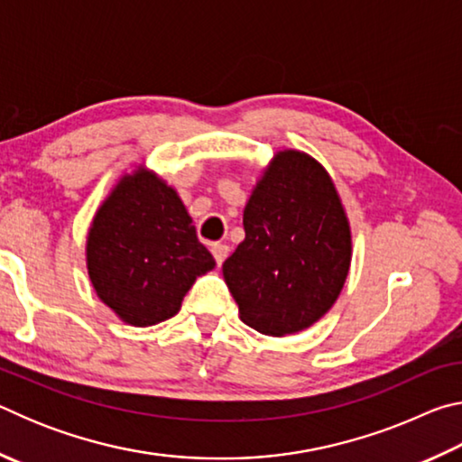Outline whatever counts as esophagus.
<instances>
[{
  "label": "esophagus",
  "mask_w": 462,
  "mask_h": 462,
  "mask_svg": "<svg viewBox=\"0 0 462 462\" xmlns=\"http://www.w3.org/2000/svg\"><path fill=\"white\" fill-rule=\"evenodd\" d=\"M228 253H230L228 245H222V242H216V245H212V254H214V259L217 263V267H220V264L226 261Z\"/></svg>",
  "instance_id": "obj_1"
}]
</instances>
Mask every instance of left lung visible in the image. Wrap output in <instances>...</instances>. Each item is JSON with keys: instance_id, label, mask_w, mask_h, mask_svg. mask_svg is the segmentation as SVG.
<instances>
[{"instance_id": "1", "label": "left lung", "mask_w": 462, "mask_h": 462, "mask_svg": "<svg viewBox=\"0 0 462 462\" xmlns=\"http://www.w3.org/2000/svg\"><path fill=\"white\" fill-rule=\"evenodd\" d=\"M246 236L224 261L240 319L285 336L332 308L350 267V228L330 175L311 156H275L245 208Z\"/></svg>"}]
</instances>
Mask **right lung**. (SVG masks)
<instances>
[{
  "mask_svg": "<svg viewBox=\"0 0 462 462\" xmlns=\"http://www.w3.org/2000/svg\"><path fill=\"white\" fill-rule=\"evenodd\" d=\"M214 264L175 189L151 173L124 177L93 217L91 283L132 326L173 318L193 281Z\"/></svg>",
  "mask_w": 462,
  "mask_h": 462,
  "instance_id": "1",
  "label": "right lung"
}]
</instances>
